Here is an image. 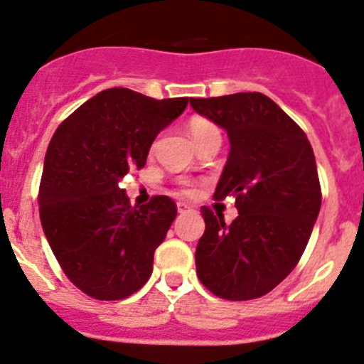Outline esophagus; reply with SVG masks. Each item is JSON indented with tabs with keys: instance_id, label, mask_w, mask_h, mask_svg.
Instances as JSON below:
<instances>
[{
	"instance_id": "1",
	"label": "esophagus",
	"mask_w": 364,
	"mask_h": 364,
	"mask_svg": "<svg viewBox=\"0 0 364 364\" xmlns=\"http://www.w3.org/2000/svg\"><path fill=\"white\" fill-rule=\"evenodd\" d=\"M178 211L181 213V215H185V213L192 211V205H188V204H185V203H178Z\"/></svg>"
}]
</instances>
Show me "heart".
<instances>
[{
	"mask_svg": "<svg viewBox=\"0 0 364 364\" xmlns=\"http://www.w3.org/2000/svg\"><path fill=\"white\" fill-rule=\"evenodd\" d=\"M188 132L196 142L200 141V139L208 137V135L220 134L218 128H216L211 121L204 119V117H193V119L188 123Z\"/></svg>",
	"mask_w": 364,
	"mask_h": 364,
	"instance_id": "1",
	"label": "heart"
}]
</instances>
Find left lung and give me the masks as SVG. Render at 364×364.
<instances>
[{
    "instance_id": "8db88e82",
    "label": "left lung",
    "mask_w": 364,
    "mask_h": 364,
    "mask_svg": "<svg viewBox=\"0 0 364 364\" xmlns=\"http://www.w3.org/2000/svg\"><path fill=\"white\" fill-rule=\"evenodd\" d=\"M227 132L229 159L215 199L236 197L237 218L203 208L197 277L215 296L255 299L273 291L299 262L321 211L317 165L306 134L262 93L190 98Z\"/></svg>"
}]
</instances>
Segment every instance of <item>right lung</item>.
I'll return each instance as SVG.
<instances>
[{
  "mask_svg": "<svg viewBox=\"0 0 364 364\" xmlns=\"http://www.w3.org/2000/svg\"><path fill=\"white\" fill-rule=\"evenodd\" d=\"M188 98L155 100L111 87L58 127L40 183V220L61 269L95 299H124L153 273V255L178 215L156 196L132 208L119 181L146 165L156 135Z\"/></svg>",
  "mask_w": 364,
  "mask_h": 364,
  "instance_id": "add662e5",
  "label": "right lung"
}]
</instances>
